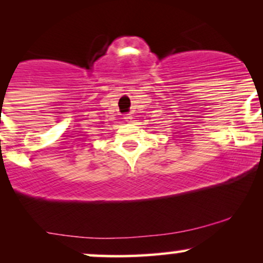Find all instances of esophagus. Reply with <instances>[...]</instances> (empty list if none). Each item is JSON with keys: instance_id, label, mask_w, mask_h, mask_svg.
Segmentation results:
<instances>
[{"instance_id": "obj_1", "label": "esophagus", "mask_w": 263, "mask_h": 263, "mask_svg": "<svg viewBox=\"0 0 263 263\" xmlns=\"http://www.w3.org/2000/svg\"><path fill=\"white\" fill-rule=\"evenodd\" d=\"M123 119H125L127 122H132V116H131V114L123 115Z\"/></svg>"}]
</instances>
